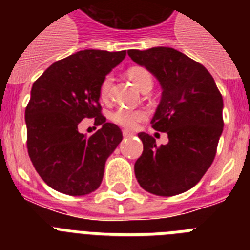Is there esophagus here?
Listing matches in <instances>:
<instances>
[{
	"instance_id": "1",
	"label": "esophagus",
	"mask_w": 250,
	"mask_h": 250,
	"mask_svg": "<svg viewBox=\"0 0 250 250\" xmlns=\"http://www.w3.org/2000/svg\"><path fill=\"white\" fill-rule=\"evenodd\" d=\"M123 135H124V138H130V136L134 135V132L129 131V130H124Z\"/></svg>"
}]
</instances>
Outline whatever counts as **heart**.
I'll use <instances>...</instances> for the list:
<instances>
[{"instance_id": "obj_1", "label": "heart", "mask_w": 250, "mask_h": 250, "mask_svg": "<svg viewBox=\"0 0 250 250\" xmlns=\"http://www.w3.org/2000/svg\"><path fill=\"white\" fill-rule=\"evenodd\" d=\"M127 76L130 80L135 83L136 87L140 90H144L147 85H152V77L147 70L144 67L134 66L127 70ZM112 87V76L106 75L101 80L100 86H99V95L103 101H107L110 99ZM111 119L116 124L126 129H134L136 127L140 121L146 119V112L144 110H130V109H118L115 112H112Z\"/></svg>"}]
</instances>
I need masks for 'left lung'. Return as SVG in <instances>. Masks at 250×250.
I'll return each instance as SVG.
<instances>
[{"instance_id": "obj_1", "label": "left lung", "mask_w": 250, "mask_h": 250, "mask_svg": "<svg viewBox=\"0 0 250 250\" xmlns=\"http://www.w3.org/2000/svg\"><path fill=\"white\" fill-rule=\"evenodd\" d=\"M127 54L160 83V103L150 124L169 138L156 146L152 136L139 132L144 150L134 167L138 183L159 196L182 194L199 183L215 158L224 126L222 94L204 66L175 48Z\"/></svg>"}]
</instances>
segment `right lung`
<instances>
[{"label": "right lung", "instance_id": "obj_1", "mask_svg": "<svg viewBox=\"0 0 250 250\" xmlns=\"http://www.w3.org/2000/svg\"><path fill=\"white\" fill-rule=\"evenodd\" d=\"M125 56V50L79 51L52 63L32 85L25 111L28 155L55 190L77 196L100 187L106 160L123 132L101 115L99 86ZM86 117L102 125L91 137L77 129Z\"/></svg>", "mask_w": 250, "mask_h": 250}]
</instances>
